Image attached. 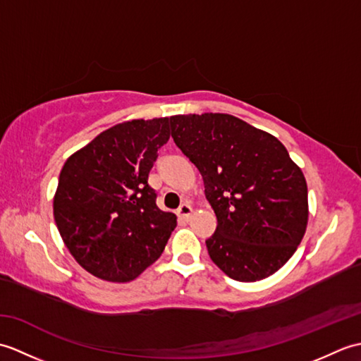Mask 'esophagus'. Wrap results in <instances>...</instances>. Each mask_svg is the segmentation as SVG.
I'll list each match as a JSON object with an SVG mask.
<instances>
[{
	"instance_id": "1",
	"label": "esophagus",
	"mask_w": 361,
	"mask_h": 361,
	"mask_svg": "<svg viewBox=\"0 0 361 361\" xmlns=\"http://www.w3.org/2000/svg\"><path fill=\"white\" fill-rule=\"evenodd\" d=\"M176 214H178V217L185 219V220H189L190 217H192L194 209H192V206H190V204L183 203L180 208H178V211H176Z\"/></svg>"
}]
</instances>
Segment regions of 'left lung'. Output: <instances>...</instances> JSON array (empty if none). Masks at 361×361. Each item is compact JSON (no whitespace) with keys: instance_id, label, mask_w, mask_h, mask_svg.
I'll return each mask as SVG.
<instances>
[{"instance_id":"8db88e82","label":"left lung","mask_w":361,"mask_h":361,"mask_svg":"<svg viewBox=\"0 0 361 361\" xmlns=\"http://www.w3.org/2000/svg\"><path fill=\"white\" fill-rule=\"evenodd\" d=\"M172 137L200 171L217 216L206 247L221 271L256 282L287 264L307 229L305 176L278 137L233 114L171 116Z\"/></svg>"}]
</instances>
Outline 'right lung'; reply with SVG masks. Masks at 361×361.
Returning <instances> with one entry per match:
<instances>
[{
  "label": "right lung",
  "instance_id": "obj_1",
  "mask_svg": "<svg viewBox=\"0 0 361 361\" xmlns=\"http://www.w3.org/2000/svg\"><path fill=\"white\" fill-rule=\"evenodd\" d=\"M169 118L133 119L99 133L66 159L54 219L78 264L96 278L130 282L161 256L176 226L149 186Z\"/></svg>",
  "mask_w": 361,
  "mask_h": 361
}]
</instances>
